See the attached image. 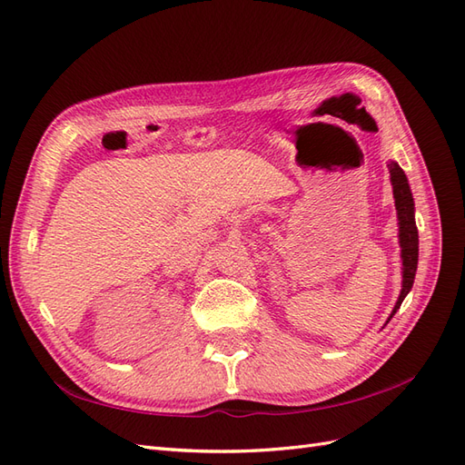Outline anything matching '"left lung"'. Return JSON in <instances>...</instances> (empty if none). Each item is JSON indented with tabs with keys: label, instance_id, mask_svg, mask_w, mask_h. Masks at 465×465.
<instances>
[{
	"label": "left lung",
	"instance_id": "left-lung-1",
	"mask_svg": "<svg viewBox=\"0 0 465 465\" xmlns=\"http://www.w3.org/2000/svg\"><path fill=\"white\" fill-rule=\"evenodd\" d=\"M390 171V182L393 190V200H396V211H398V236H400V248H401V291L396 301V306L390 314L388 320L393 318L400 311L403 299L410 294L415 273H417V262H419V232L415 224V202L413 193L407 182L405 173L396 161H388Z\"/></svg>",
	"mask_w": 465,
	"mask_h": 465
}]
</instances>
